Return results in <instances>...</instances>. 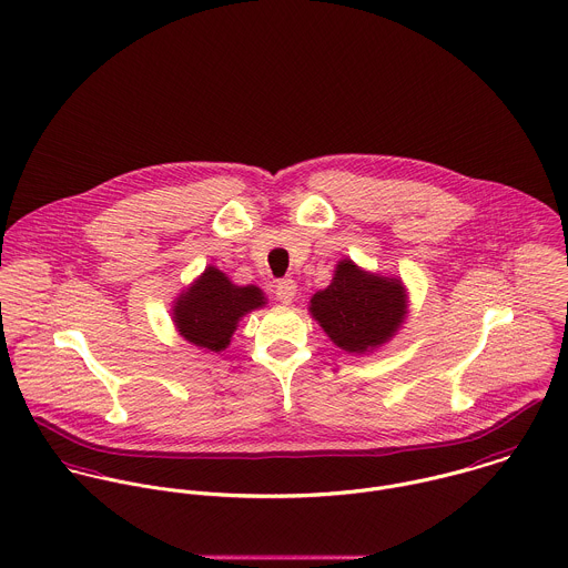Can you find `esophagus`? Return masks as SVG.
I'll return each instance as SVG.
<instances>
[{
	"label": "esophagus",
	"instance_id": "1",
	"mask_svg": "<svg viewBox=\"0 0 568 568\" xmlns=\"http://www.w3.org/2000/svg\"><path fill=\"white\" fill-rule=\"evenodd\" d=\"M295 293H297V284L293 280H280L275 284V297L284 304H291L295 300Z\"/></svg>",
	"mask_w": 568,
	"mask_h": 568
}]
</instances>
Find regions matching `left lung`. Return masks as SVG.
<instances>
[{
	"mask_svg": "<svg viewBox=\"0 0 568 568\" xmlns=\"http://www.w3.org/2000/svg\"><path fill=\"white\" fill-rule=\"evenodd\" d=\"M311 313L346 353H371L385 344L405 320V293L398 280L339 262L333 284L311 300Z\"/></svg>",
	"mask_w": 568,
	"mask_h": 568,
	"instance_id": "left-lung-1",
	"label": "left lung"
}]
</instances>
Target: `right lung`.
I'll return each instance as SVG.
<instances>
[{
    "mask_svg": "<svg viewBox=\"0 0 568 568\" xmlns=\"http://www.w3.org/2000/svg\"><path fill=\"white\" fill-rule=\"evenodd\" d=\"M264 304L257 286H235L224 273L209 266L174 308L181 335L206 351L220 353L231 342L242 315Z\"/></svg>",
    "mask_w": 568,
    "mask_h": 568,
    "instance_id": "add662e5",
    "label": "right lung"
}]
</instances>
